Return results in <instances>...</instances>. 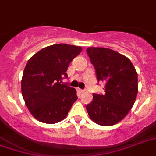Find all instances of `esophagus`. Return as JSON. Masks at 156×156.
<instances>
[{
    "label": "esophagus",
    "mask_w": 156,
    "mask_h": 156,
    "mask_svg": "<svg viewBox=\"0 0 156 156\" xmlns=\"http://www.w3.org/2000/svg\"><path fill=\"white\" fill-rule=\"evenodd\" d=\"M78 92H79V93H80V94L84 93V92H85L84 90H82V89H78Z\"/></svg>",
    "instance_id": "1"
}]
</instances>
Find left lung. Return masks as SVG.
<instances>
[{"label": "left lung", "mask_w": 156, "mask_h": 156, "mask_svg": "<svg viewBox=\"0 0 156 156\" xmlns=\"http://www.w3.org/2000/svg\"><path fill=\"white\" fill-rule=\"evenodd\" d=\"M87 52L105 94H93L87 105L90 118L101 126H113L126 117L138 93V74L128 58L107 48L89 47Z\"/></svg>", "instance_id": "obj_1"}]
</instances>
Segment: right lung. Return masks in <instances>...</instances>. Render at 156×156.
Segmentation results:
<instances>
[{
    "label": "right lung",
    "mask_w": 156,
    "mask_h": 156,
    "mask_svg": "<svg viewBox=\"0 0 156 156\" xmlns=\"http://www.w3.org/2000/svg\"><path fill=\"white\" fill-rule=\"evenodd\" d=\"M82 49L67 44L52 45L41 49L26 63L21 93L31 115L40 122H61L78 99L74 88L61 83L67 78L69 63Z\"/></svg>",
    "instance_id": "add662e5"
}]
</instances>
